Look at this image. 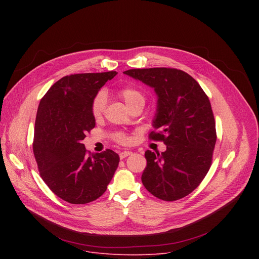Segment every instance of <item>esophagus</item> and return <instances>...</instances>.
<instances>
[{
    "instance_id": "obj_1",
    "label": "esophagus",
    "mask_w": 259,
    "mask_h": 259,
    "mask_svg": "<svg viewBox=\"0 0 259 259\" xmlns=\"http://www.w3.org/2000/svg\"><path fill=\"white\" fill-rule=\"evenodd\" d=\"M130 155H132V152H127V151H125V152L120 153V158H121V159H124V158H126V157H128V156H130Z\"/></svg>"
}]
</instances>
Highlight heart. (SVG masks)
<instances>
[{"label":"heart","mask_w":259,"mask_h":259,"mask_svg":"<svg viewBox=\"0 0 259 259\" xmlns=\"http://www.w3.org/2000/svg\"><path fill=\"white\" fill-rule=\"evenodd\" d=\"M119 95L124 100L128 108H131L135 105H142V106L144 105L145 95L140 89H138L135 86H125L121 88L119 90ZM105 102H106V97L104 92L103 91L98 92L91 103V113L94 118H99L102 115L105 107ZM116 140L123 144L129 142L128 136H126L123 133L117 134Z\"/></svg>","instance_id":"obj_1"}]
</instances>
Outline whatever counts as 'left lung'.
<instances>
[{
    "instance_id": "8db88e82",
    "label": "left lung",
    "mask_w": 259,
    "mask_h": 259,
    "mask_svg": "<svg viewBox=\"0 0 259 259\" xmlns=\"http://www.w3.org/2000/svg\"><path fill=\"white\" fill-rule=\"evenodd\" d=\"M125 75L154 88L157 113L150 138L162 140L163 153L146 151L141 181L158 199L176 201L198 188L212 162L215 121L208 96L189 73L176 68H134Z\"/></svg>"
}]
</instances>
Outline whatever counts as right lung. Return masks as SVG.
Wrapping results in <instances>:
<instances>
[{"mask_svg": "<svg viewBox=\"0 0 259 259\" xmlns=\"http://www.w3.org/2000/svg\"><path fill=\"white\" fill-rule=\"evenodd\" d=\"M117 71L76 73L58 80L41 99L34 124L33 155L48 188L70 204L98 199L120 157L112 150L88 155L82 140L95 127L91 103Z\"/></svg>", "mask_w": 259, "mask_h": 259, "instance_id": "add662e5", "label": "right lung"}]
</instances>
